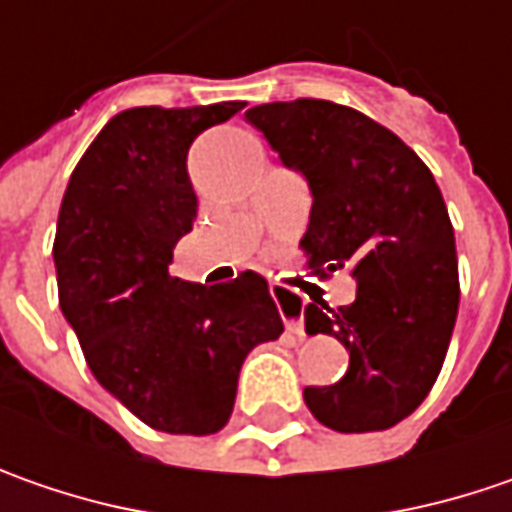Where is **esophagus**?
<instances>
[{
    "mask_svg": "<svg viewBox=\"0 0 512 512\" xmlns=\"http://www.w3.org/2000/svg\"><path fill=\"white\" fill-rule=\"evenodd\" d=\"M272 298L278 300L280 315H283V321H286V329L300 338V335H303V315H300L298 295L289 292V289H283V286H272Z\"/></svg>",
    "mask_w": 512,
    "mask_h": 512,
    "instance_id": "1",
    "label": "esophagus"
}]
</instances>
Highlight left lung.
<instances>
[{
	"mask_svg": "<svg viewBox=\"0 0 512 512\" xmlns=\"http://www.w3.org/2000/svg\"><path fill=\"white\" fill-rule=\"evenodd\" d=\"M246 120L309 180L306 266L358 280L349 306L303 309L309 335H335L349 352L344 378L306 387L303 401L329 430H389L433 389L458 315L456 237L433 171L389 128L338 102H269Z\"/></svg>",
	"mask_w": 512,
	"mask_h": 512,
	"instance_id": "8db88e82",
	"label": "left lung"
}]
</instances>
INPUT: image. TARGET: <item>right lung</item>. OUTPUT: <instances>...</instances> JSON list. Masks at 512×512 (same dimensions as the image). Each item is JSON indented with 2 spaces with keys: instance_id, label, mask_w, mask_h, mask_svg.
Returning <instances> with one entry per match:
<instances>
[{
  "instance_id": "obj_1",
  "label": "right lung",
  "mask_w": 512,
  "mask_h": 512,
  "mask_svg": "<svg viewBox=\"0 0 512 512\" xmlns=\"http://www.w3.org/2000/svg\"><path fill=\"white\" fill-rule=\"evenodd\" d=\"M240 108H128L88 145L59 206L62 315L102 387L163 433L223 430L246 355L283 332L269 283L255 272L220 286L168 275L197 217L191 143Z\"/></svg>"
}]
</instances>
